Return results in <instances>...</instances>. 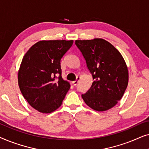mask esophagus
Segmentation results:
<instances>
[{
    "mask_svg": "<svg viewBox=\"0 0 149 149\" xmlns=\"http://www.w3.org/2000/svg\"><path fill=\"white\" fill-rule=\"evenodd\" d=\"M79 79H80V77H77L76 80H75L74 81H73V82H72V84L74 85H77V84H78V83H79Z\"/></svg>",
    "mask_w": 149,
    "mask_h": 149,
    "instance_id": "esophagus-1",
    "label": "esophagus"
}]
</instances>
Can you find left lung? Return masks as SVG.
<instances>
[{
  "label": "left lung",
  "instance_id": "8db88e82",
  "mask_svg": "<svg viewBox=\"0 0 149 149\" xmlns=\"http://www.w3.org/2000/svg\"><path fill=\"white\" fill-rule=\"evenodd\" d=\"M75 45L92 75L90 89L82 98L97 111H107L121 99L128 84V70L121 54L102 38L78 40Z\"/></svg>",
  "mask_w": 149,
  "mask_h": 149
}]
</instances>
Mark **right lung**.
Wrapping results in <instances>:
<instances>
[{"label":"right lung","instance_id":"add662e5","mask_svg":"<svg viewBox=\"0 0 149 149\" xmlns=\"http://www.w3.org/2000/svg\"><path fill=\"white\" fill-rule=\"evenodd\" d=\"M73 40H41L32 45L22 59L18 72L20 91L28 104L42 113L62 104L70 83L62 77L60 61Z\"/></svg>","mask_w":149,"mask_h":149}]
</instances>
